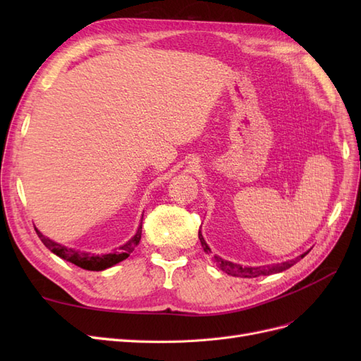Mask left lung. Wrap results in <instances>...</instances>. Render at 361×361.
I'll use <instances>...</instances> for the list:
<instances>
[{"mask_svg": "<svg viewBox=\"0 0 361 361\" xmlns=\"http://www.w3.org/2000/svg\"><path fill=\"white\" fill-rule=\"evenodd\" d=\"M199 239H200V243H202V247H203V250H204V253L209 255V253H211V248L207 247V244L204 243V239H203L200 231H199ZM307 253H309V251H307ZM307 253H304V255L298 256L297 259H293V260H290V262H283V264L268 265V267H241V265L233 264V262L224 260V259L218 257V256H214V259H215V262L218 264V268H220V269L224 271V272H227L228 276L253 279V277H259V276H269V274H276V272L285 271V269L290 268L292 265L297 264V262H298L300 259H302Z\"/></svg>", "mask_w": 361, "mask_h": 361, "instance_id": "left-lung-1", "label": "left lung"}]
</instances>
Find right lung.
<instances>
[{"instance_id":"1","label":"right lung","mask_w":361,"mask_h":361,"mask_svg":"<svg viewBox=\"0 0 361 361\" xmlns=\"http://www.w3.org/2000/svg\"><path fill=\"white\" fill-rule=\"evenodd\" d=\"M141 226H143V223L140 224L137 233L129 239V241L126 244H123L122 247H118L114 253H110V255H104V256H94V255H90V253H81V251H76L73 248H68L64 245H60L57 243L51 241V239H48L47 236H43L37 228L36 232L40 238V241L43 243V245H45L48 250H51L54 255H57L59 257L64 259L71 262V264L80 267L82 269H87V271H102V269H106L110 268L116 264H118V262L125 260L130 253H133L134 248L138 245L140 239H141Z\"/></svg>"}]
</instances>
